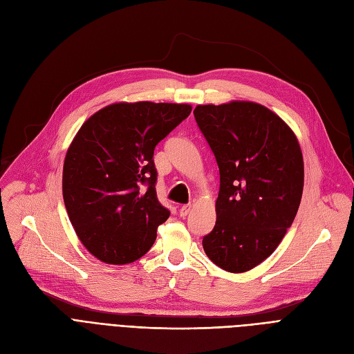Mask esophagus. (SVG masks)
Masks as SVG:
<instances>
[{
	"instance_id": "34e87169",
	"label": "esophagus",
	"mask_w": 354,
	"mask_h": 354,
	"mask_svg": "<svg viewBox=\"0 0 354 354\" xmlns=\"http://www.w3.org/2000/svg\"><path fill=\"white\" fill-rule=\"evenodd\" d=\"M190 209H192L190 205H181L180 209H178V214H180V216L185 218L190 212Z\"/></svg>"
}]
</instances>
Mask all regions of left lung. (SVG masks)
<instances>
[{
    "instance_id": "obj_1",
    "label": "left lung",
    "mask_w": 354,
    "mask_h": 354,
    "mask_svg": "<svg viewBox=\"0 0 354 354\" xmlns=\"http://www.w3.org/2000/svg\"><path fill=\"white\" fill-rule=\"evenodd\" d=\"M194 118L219 168L216 223L202 240L221 270L240 274L281 243L301 201L304 167L295 131L258 102L198 105Z\"/></svg>"
}]
</instances>
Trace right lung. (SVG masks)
<instances>
[{"label": "right lung", "mask_w": 354, "mask_h": 354, "mask_svg": "<svg viewBox=\"0 0 354 354\" xmlns=\"http://www.w3.org/2000/svg\"><path fill=\"white\" fill-rule=\"evenodd\" d=\"M192 111L189 104L115 102L91 115L71 140L63 198L82 245L111 265L138 261L169 211L156 198L155 146Z\"/></svg>", "instance_id": "obj_1"}]
</instances>
